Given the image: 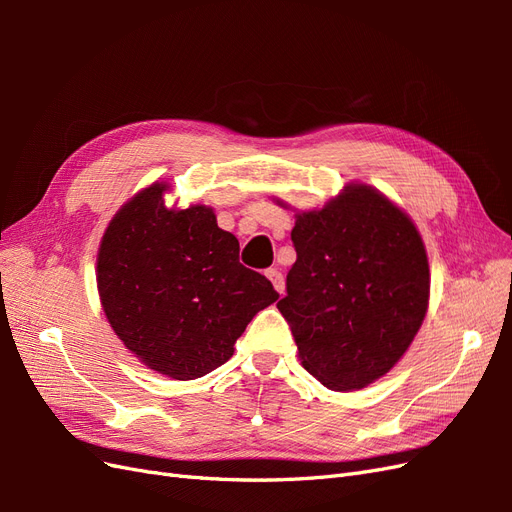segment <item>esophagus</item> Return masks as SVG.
<instances>
[{
    "label": "esophagus",
    "instance_id": "esophagus-1",
    "mask_svg": "<svg viewBox=\"0 0 512 512\" xmlns=\"http://www.w3.org/2000/svg\"><path fill=\"white\" fill-rule=\"evenodd\" d=\"M269 280H271V284H273V288L280 292V294H284L286 292V282H284V275H282V271H277V269H267V273H265Z\"/></svg>",
    "mask_w": 512,
    "mask_h": 512
}]
</instances>
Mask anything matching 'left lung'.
<instances>
[{
  "label": "left lung",
  "mask_w": 512,
  "mask_h": 512,
  "mask_svg": "<svg viewBox=\"0 0 512 512\" xmlns=\"http://www.w3.org/2000/svg\"><path fill=\"white\" fill-rule=\"evenodd\" d=\"M297 262L277 303L303 367L331 391L384 376L427 314L429 265L408 215L363 183L297 215Z\"/></svg>",
  "instance_id": "left-lung-1"
}]
</instances>
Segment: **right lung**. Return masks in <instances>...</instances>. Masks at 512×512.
<instances>
[{
  "mask_svg": "<svg viewBox=\"0 0 512 512\" xmlns=\"http://www.w3.org/2000/svg\"><path fill=\"white\" fill-rule=\"evenodd\" d=\"M164 183L123 205L98 252L104 314L149 369L194 380L224 365L250 320L277 301L239 262V241L205 205L166 209Z\"/></svg>",
  "mask_w": 512,
  "mask_h": 512,
  "instance_id": "obj_1",
  "label": "right lung"
}]
</instances>
